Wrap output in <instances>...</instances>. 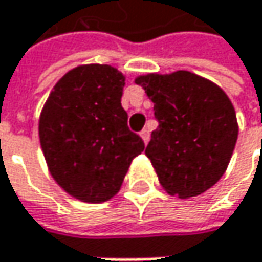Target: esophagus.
Returning a JSON list of instances; mask_svg holds the SVG:
<instances>
[{"label": "esophagus", "instance_id": "34e87169", "mask_svg": "<svg viewBox=\"0 0 262 262\" xmlns=\"http://www.w3.org/2000/svg\"><path fill=\"white\" fill-rule=\"evenodd\" d=\"M139 135H141L142 141L147 144V142H148V139H150V133H148V130H147V129H144V130H141V133H139Z\"/></svg>", "mask_w": 262, "mask_h": 262}]
</instances>
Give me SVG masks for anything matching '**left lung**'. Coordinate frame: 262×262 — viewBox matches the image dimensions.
<instances>
[{
    "label": "left lung",
    "instance_id": "left-lung-1",
    "mask_svg": "<svg viewBox=\"0 0 262 262\" xmlns=\"http://www.w3.org/2000/svg\"><path fill=\"white\" fill-rule=\"evenodd\" d=\"M155 103L159 126L145 148L162 188L181 199L219 182L235 148L238 124L228 95L189 71L135 80Z\"/></svg>",
    "mask_w": 262,
    "mask_h": 262
}]
</instances>
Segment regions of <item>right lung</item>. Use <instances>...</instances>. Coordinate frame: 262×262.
<instances>
[{
    "label": "right lung",
    "instance_id": "1",
    "mask_svg": "<svg viewBox=\"0 0 262 262\" xmlns=\"http://www.w3.org/2000/svg\"><path fill=\"white\" fill-rule=\"evenodd\" d=\"M124 76L109 65L67 73L39 120V139L54 181L73 197L101 203L114 197L144 141L121 106Z\"/></svg>",
    "mask_w": 262,
    "mask_h": 262
}]
</instances>
